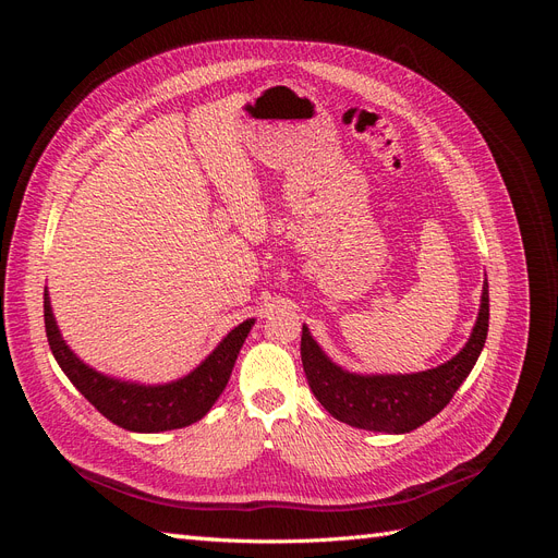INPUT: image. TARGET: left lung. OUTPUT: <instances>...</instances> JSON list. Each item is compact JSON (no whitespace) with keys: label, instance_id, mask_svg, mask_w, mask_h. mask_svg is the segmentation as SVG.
Segmentation results:
<instances>
[{"label":"left lung","instance_id":"8db88e82","mask_svg":"<svg viewBox=\"0 0 558 558\" xmlns=\"http://www.w3.org/2000/svg\"><path fill=\"white\" fill-rule=\"evenodd\" d=\"M488 332V283L470 340L456 356L414 375H356L335 365L302 326L300 356L312 393L342 424L377 433H410L440 414L475 367Z\"/></svg>","mask_w":558,"mask_h":558}]
</instances>
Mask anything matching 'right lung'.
Masks as SVG:
<instances>
[{
    "instance_id": "right-lung-1",
    "label": "right lung",
    "mask_w": 558,
    "mask_h": 558,
    "mask_svg": "<svg viewBox=\"0 0 558 558\" xmlns=\"http://www.w3.org/2000/svg\"><path fill=\"white\" fill-rule=\"evenodd\" d=\"M44 324L50 351L62 373L99 414L132 433H162L191 426L214 408L256 318H246L244 324L230 330L193 373L177 381L154 386L116 379L83 363L62 340L53 310H50L48 291L44 293Z\"/></svg>"
}]
</instances>
